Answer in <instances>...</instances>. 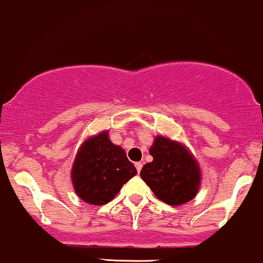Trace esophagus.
I'll return each mask as SVG.
<instances>
[{"instance_id":"esophagus-1","label":"esophagus","mask_w":263,"mask_h":263,"mask_svg":"<svg viewBox=\"0 0 263 263\" xmlns=\"http://www.w3.org/2000/svg\"><path fill=\"white\" fill-rule=\"evenodd\" d=\"M135 166H136V168H137V172H140L141 171V168H142V162H136L135 163Z\"/></svg>"}]
</instances>
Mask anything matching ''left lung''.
Returning a JSON list of instances; mask_svg holds the SVG:
<instances>
[{"label": "left lung", "mask_w": 263, "mask_h": 263, "mask_svg": "<svg viewBox=\"0 0 263 263\" xmlns=\"http://www.w3.org/2000/svg\"><path fill=\"white\" fill-rule=\"evenodd\" d=\"M149 155L154 160L142 167L140 176L158 200L180 206L196 197L201 168L186 145L160 135L149 147Z\"/></svg>", "instance_id": "1"}]
</instances>
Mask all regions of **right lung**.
<instances>
[{
	"label": "right lung",
	"mask_w": 263,
	"mask_h": 263,
	"mask_svg": "<svg viewBox=\"0 0 263 263\" xmlns=\"http://www.w3.org/2000/svg\"><path fill=\"white\" fill-rule=\"evenodd\" d=\"M136 175V167L122 147L111 142L107 129L83 141L71 168L76 195L93 206L114 200L123 184Z\"/></svg>",
	"instance_id": "add662e5"
}]
</instances>
